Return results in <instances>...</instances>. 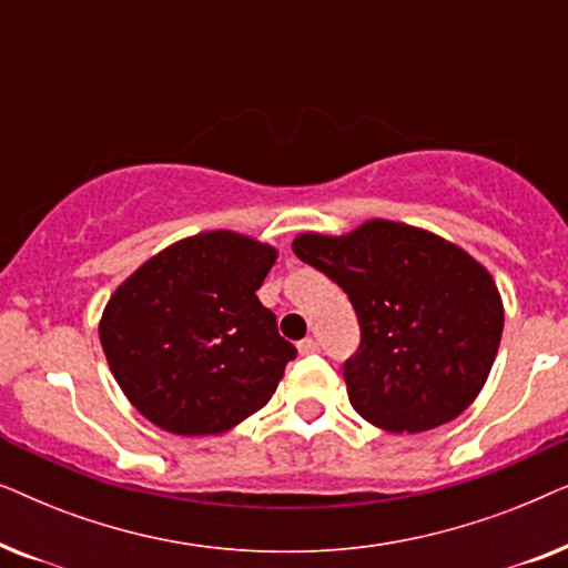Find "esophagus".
Returning <instances> with one entry per match:
<instances>
[{
    "mask_svg": "<svg viewBox=\"0 0 568 568\" xmlns=\"http://www.w3.org/2000/svg\"><path fill=\"white\" fill-rule=\"evenodd\" d=\"M297 352H300L302 356H310V354L321 352V346H317L315 338H305V341H300V344H297Z\"/></svg>",
    "mask_w": 568,
    "mask_h": 568,
    "instance_id": "34e87169",
    "label": "esophagus"
}]
</instances>
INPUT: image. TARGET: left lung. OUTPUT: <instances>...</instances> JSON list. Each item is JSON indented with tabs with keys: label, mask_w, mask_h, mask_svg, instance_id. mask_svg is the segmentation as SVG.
Returning a JSON list of instances; mask_svg holds the SVG:
<instances>
[{
	"label": "left lung",
	"mask_w": 568,
	"mask_h": 568,
	"mask_svg": "<svg viewBox=\"0 0 568 568\" xmlns=\"http://www.w3.org/2000/svg\"><path fill=\"white\" fill-rule=\"evenodd\" d=\"M292 251L333 278L359 317L362 344L344 364L356 414L385 432L418 434L476 400L499 352L504 305L473 255L387 220L341 237L305 232Z\"/></svg>",
	"instance_id": "left-lung-1"
}]
</instances>
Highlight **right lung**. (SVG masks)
<instances>
[{
  "instance_id": "1",
  "label": "right lung",
  "mask_w": 568,
  "mask_h": 568,
  "mask_svg": "<svg viewBox=\"0 0 568 568\" xmlns=\"http://www.w3.org/2000/svg\"><path fill=\"white\" fill-rule=\"evenodd\" d=\"M276 247L201 232L142 263L111 294L100 344L139 414L181 437L237 426L276 393L297 356L261 305Z\"/></svg>"
}]
</instances>
